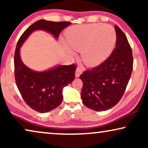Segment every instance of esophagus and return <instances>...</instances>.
<instances>
[{
	"instance_id": "obj_1",
	"label": "esophagus",
	"mask_w": 148,
	"mask_h": 148,
	"mask_svg": "<svg viewBox=\"0 0 148 148\" xmlns=\"http://www.w3.org/2000/svg\"><path fill=\"white\" fill-rule=\"evenodd\" d=\"M82 73V69L79 67L77 68L75 71V77H79L80 76V75Z\"/></svg>"
}]
</instances>
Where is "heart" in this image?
<instances>
[{"instance_id":"obj_1","label":"heart","mask_w":148,"mask_h":148,"mask_svg":"<svg viewBox=\"0 0 148 148\" xmlns=\"http://www.w3.org/2000/svg\"><path fill=\"white\" fill-rule=\"evenodd\" d=\"M66 44L73 50L82 52L87 66L94 67L102 63L112 53L116 42L112 26L102 23L74 25L65 32Z\"/></svg>"}]
</instances>
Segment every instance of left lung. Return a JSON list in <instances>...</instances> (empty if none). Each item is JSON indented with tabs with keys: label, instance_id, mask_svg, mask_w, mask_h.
Listing matches in <instances>:
<instances>
[{
	"label": "left lung",
	"instance_id": "1",
	"mask_svg": "<svg viewBox=\"0 0 148 148\" xmlns=\"http://www.w3.org/2000/svg\"><path fill=\"white\" fill-rule=\"evenodd\" d=\"M114 29L116 48L110 56L99 66L80 75L82 102L96 111L108 110L120 101L132 73V50L122 30L116 25Z\"/></svg>",
	"mask_w": 148,
	"mask_h": 148
}]
</instances>
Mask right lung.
I'll return each instance as SVG.
<instances>
[{"label": "right lung", "mask_w": 148, "mask_h": 148, "mask_svg": "<svg viewBox=\"0 0 148 148\" xmlns=\"http://www.w3.org/2000/svg\"><path fill=\"white\" fill-rule=\"evenodd\" d=\"M71 24L68 21L39 20L30 25L18 40L14 57L16 84L26 104L37 112H50L61 104L62 89L74 80L76 66L58 65L44 71H35L22 62L20 48L36 30H44L58 39L62 30Z\"/></svg>", "instance_id": "right-lung-1"}]
</instances>
